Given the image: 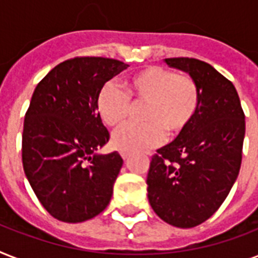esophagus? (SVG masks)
Listing matches in <instances>:
<instances>
[{
    "mask_svg": "<svg viewBox=\"0 0 258 258\" xmlns=\"http://www.w3.org/2000/svg\"><path fill=\"white\" fill-rule=\"evenodd\" d=\"M121 158H123V161H128L130 158V154L128 153H120Z\"/></svg>",
    "mask_w": 258,
    "mask_h": 258,
    "instance_id": "1",
    "label": "esophagus"
}]
</instances>
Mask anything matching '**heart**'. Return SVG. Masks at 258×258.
Listing matches in <instances>:
<instances>
[{
	"label": "heart",
	"instance_id": "heart-1",
	"mask_svg": "<svg viewBox=\"0 0 258 258\" xmlns=\"http://www.w3.org/2000/svg\"><path fill=\"white\" fill-rule=\"evenodd\" d=\"M145 104L143 124H125L112 135V146L121 153H139L159 146L166 137H180L198 112L201 91L187 75L150 66L125 79L123 92L107 83L97 95L96 108L108 127H119L131 115V105Z\"/></svg>",
	"mask_w": 258,
	"mask_h": 258
}]
</instances>
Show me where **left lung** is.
<instances>
[{"label": "left lung", "instance_id": "obj_1", "mask_svg": "<svg viewBox=\"0 0 258 258\" xmlns=\"http://www.w3.org/2000/svg\"><path fill=\"white\" fill-rule=\"evenodd\" d=\"M165 61L196 80L201 104L187 131L151 158L147 197L165 222L194 228L218 210L238 176L245 115L233 83L210 64L188 57Z\"/></svg>", "mask_w": 258, "mask_h": 258}]
</instances>
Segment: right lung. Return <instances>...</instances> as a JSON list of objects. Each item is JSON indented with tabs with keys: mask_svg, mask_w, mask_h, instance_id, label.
Segmentation results:
<instances>
[{
	"mask_svg": "<svg viewBox=\"0 0 258 258\" xmlns=\"http://www.w3.org/2000/svg\"><path fill=\"white\" fill-rule=\"evenodd\" d=\"M107 57H75L38 83L25 113L22 166L46 212L62 222H83L108 206L123 159L96 154L109 133L96 100L105 83L127 70Z\"/></svg>",
	"mask_w": 258,
	"mask_h": 258,
	"instance_id": "1",
	"label": "right lung"
}]
</instances>
